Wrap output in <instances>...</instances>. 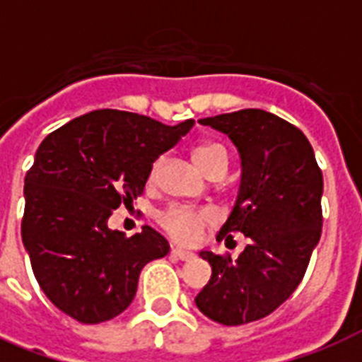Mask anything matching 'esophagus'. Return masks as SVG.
Listing matches in <instances>:
<instances>
[{
    "instance_id": "esophagus-1",
    "label": "esophagus",
    "mask_w": 362,
    "mask_h": 362,
    "mask_svg": "<svg viewBox=\"0 0 362 362\" xmlns=\"http://www.w3.org/2000/svg\"><path fill=\"white\" fill-rule=\"evenodd\" d=\"M170 253H173L175 257L182 259V261H187V259L195 257V253L189 252V250H184V247H173V250H170Z\"/></svg>"
}]
</instances>
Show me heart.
<instances>
[{
	"mask_svg": "<svg viewBox=\"0 0 362 362\" xmlns=\"http://www.w3.org/2000/svg\"><path fill=\"white\" fill-rule=\"evenodd\" d=\"M193 159H195V163H197V167L203 170L204 175L210 169L218 167V165H223V167L229 165V153H227L226 146H221L218 142L199 144L193 150ZM159 165H161V161H156L152 165L150 180H153L158 176ZM159 223L175 240L189 244V242L199 240L204 227L212 223V214H210L209 210L189 209V206H170L165 212H161Z\"/></svg>",
	"mask_w": 362,
	"mask_h": 362,
	"instance_id": "b5f03b06",
	"label": "heart"
}]
</instances>
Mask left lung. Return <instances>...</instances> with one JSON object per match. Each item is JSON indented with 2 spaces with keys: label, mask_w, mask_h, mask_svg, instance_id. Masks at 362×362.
<instances>
[{
  "label": "left lung",
  "mask_w": 362,
  "mask_h": 362,
  "mask_svg": "<svg viewBox=\"0 0 362 362\" xmlns=\"http://www.w3.org/2000/svg\"><path fill=\"white\" fill-rule=\"evenodd\" d=\"M226 133L242 161L240 189L218 240L242 233L237 259L199 253L212 276L195 297L197 308L221 325L263 320L297 289L321 237L323 175L298 127L261 109L199 120Z\"/></svg>",
  "instance_id": "1"
}]
</instances>
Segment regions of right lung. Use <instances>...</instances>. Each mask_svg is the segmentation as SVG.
Segmentation results:
<instances>
[{
    "label": "right lung",
    "instance_id": "obj_1",
    "mask_svg": "<svg viewBox=\"0 0 362 362\" xmlns=\"http://www.w3.org/2000/svg\"><path fill=\"white\" fill-rule=\"evenodd\" d=\"M193 124L93 110L37 148L24 180L22 242L42 293L64 314L88 325L112 320L135 298L144 264L169 253L152 227L125 237L109 218L141 195L153 161Z\"/></svg>",
    "mask_w": 362,
    "mask_h": 362
}]
</instances>
